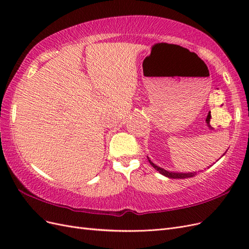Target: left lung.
<instances>
[{"label":"left lung","mask_w":249,"mask_h":249,"mask_svg":"<svg viewBox=\"0 0 249 249\" xmlns=\"http://www.w3.org/2000/svg\"><path fill=\"white\" fill-rule=\"evenodd\" d=\"M147 159H148L150 165H152V166H153L155 169H157V171H159V172L161 173V175H163V176H165V177H167V178H192V177L196 176V172L180 173V172H171V171H167V170H165V169H163V168H161V167H159V166H157L156 164H154L152 161L149 160V158H147ZM211 166H212V165H211Z\"/></svg>","instance_id":"obj_1"}]
</instances>
